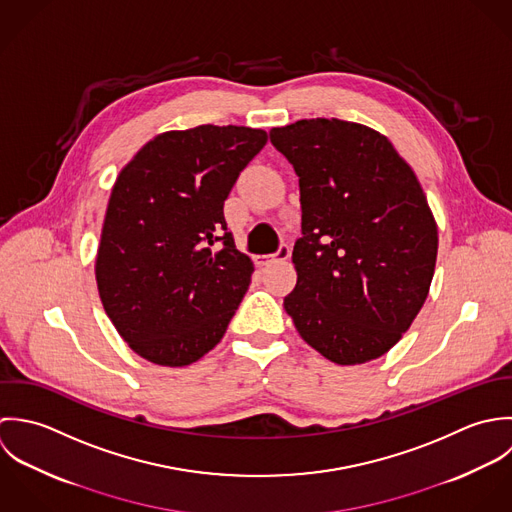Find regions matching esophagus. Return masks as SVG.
Masks as SVG:
<instances>
[{
  "mask_svg": "<svg viewBox=\"0 0 512 512\" xmlns=\"http://www.w3.org/2000/svg\"><path fill=\"white\" fill-rule=\"evenodd\" d=\"M289 257H291V249H289V245H287V243H283L275 255H259V257H255V263H257L259 267H263V265H271V263L287 261Z\"/></svg>",
  "mask_w": 512,
  "mask_h": 512,
  "instance_id": "obj_1",
  "label": "esophagus"
}]
</instances>
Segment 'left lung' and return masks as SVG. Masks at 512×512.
Wrapping results in <instances>:
<instances>
[{"label":"left lung","instance_id":"1","mask_svg":"<svg viewBox=\"0 0 512 512\" xmlns=\"http://www.w3.org/2000/svg\"><path fill=\"white\" fill-rule=\"evenodd\" d=\"M299 176L303 237L283 307L301 338L338 366L380 358L423 307L437 223L421 184L378 130L308 118L271 128Z\"/></svg>","mask_w":512,"mask_h":512}]
</instances>
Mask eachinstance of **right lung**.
I'll return each mask as SVG.
<instances>
[{"label": "right lung", "mask_w": 512, "mask_h": 512, "mask_svg": "<svg viewBox=\"0 0 512 512\" xmlns=\"http://www.w3.org/2000/svg\"><path fill=\"white\" fill-rule=\"evenodd\" d=\"M265 144L267 132L249 126L168 130L120 170L95 277L104 312L144 360L190 366L223 338L253 273L227 231L223 202Z\"/></svg>", "instance_id": "obj_1"}]
</instances>
